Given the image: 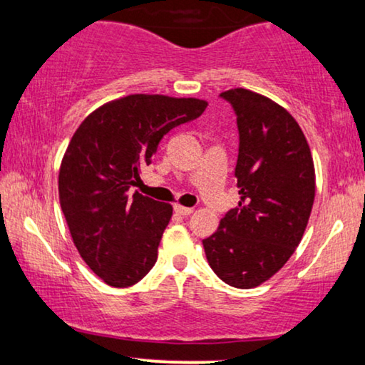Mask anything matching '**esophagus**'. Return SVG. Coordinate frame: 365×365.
<instances>
[{
  "mask_svg": "<svg viewBox=\"0 0 365 365\" xmlns=\"http://www.w3.org/2000/svg\"><path fill=\"white\" fill-rule=\"evenodd\" d=\"M174 211H176L179 216L186 217V216H191L194 209L192 207H184V206H179V204H176V206H174Z\"/></svg>",
  "mask_w": 365,
  "mask_h": 365,
  "instance_id": "1",
  "label": "esophagus"
}]
</instances>
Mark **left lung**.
<instances>
[{
	"label": "left lung",
	"instance_id": "1",
	"mask_svg": "<svg viewBox=\"0 0 365 365\" xmlns=\"http://www.w3.org/2000/svg\"><path fill=\"white\" fill-rule=\"evenodd\" d=\"M236 114L234 176L241 201L204 239L209 266L237 289L256 287L289 261L301 242L316 194L311 149L291 114L249 89L221 93Z\"/></svg>",
	"mask_w": 365,
	"mask_h": 365
}]
</instances>
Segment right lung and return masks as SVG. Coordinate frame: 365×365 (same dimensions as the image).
<instances>
[{
    "label": "right lung",
    "mask_w": 365,
    "mask_h": 365,
    "mask_svg": "<svg viewBox=\"0 0 365 365\" xmlns=\"http://www.w3.org/2000/svg\"><path fill=\"white\" fill-rule=\"evenodd\" d=\"M206 106L194 98L131 94L98 108L71 138L59 202L83 261L109 286H133L156 264L173 207L129 189L161 139Z\"/></svg>",
    "instance_id": "1"
}]
</instances>
